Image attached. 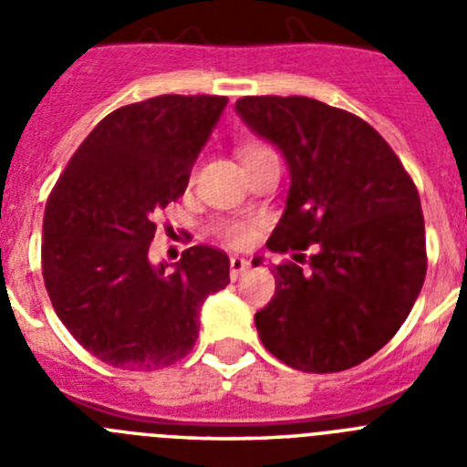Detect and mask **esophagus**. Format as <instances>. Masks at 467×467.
<instances>
[{"label":"esophagus","mask_w":467,"mask_h":467,"mask_svg":"<svg viewBox=\"0 0 467 467\" xmlns=\"http://www.w3.org/2000/svg\"><path fill=\"white\" fill-rule=\"evenodd\" d=\"M250 269V262H247V259H243V257H231L229 259V271H231V278L236 280L238 275L243 274V271H247Z\"/></svg>","instance_id":"esophagus-1"}]
</instances>
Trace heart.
<instances>
[{
  "label": "heart",
  "mask_w": 467,
  "mask_h": 467,
  "mask_svg": "<svg viewBox=\"0 0 467 467\" xmlns=\"http://www.w3.org/2000/svg\"><path fill=\"white\" fill-rule=\"evenodd\" d=\"M264 151H271V150L266 147V144L253 142V144H245V147H243L241 156H243V161H247V159H254V156L264 154ZM220 234H222V238L229 243V245H236V247L247 245V243H250V238H253V231H250V226L243 224V222H226V224H222Z\"/></svg>",
  "instance_id": "heart-1"
}]
</instances>
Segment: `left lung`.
I'll return each mask as SVG.
<instances>
[{"instance_id": "8db88e82", "label": "left lung", "mask_w": 467, "mask_h": 467, "mask_svg": "<svg viewBox=\"0 0 467 467\" xmlns=\"http://www.w3.org/2000/svg\"><path fill=\"white\" fill-rule=\"evenodd\" d=\"M290 166L287 208L266 247L295 253L254 313L271 356L301 372H344L393 339L426 280V226L414 180L390 144L350 111L304 95L236 102ZM317 254L309 269L301 249ZM302 263L299 265L298 262Z\"/></svg>"}]
</instances>
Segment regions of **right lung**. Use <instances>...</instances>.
<instances>
[{"mask_svg":"<svg viewBox=\"0 0 467 467\" xmlns=\"http://www.w3.org/2000/svg\"><path fill=\"white\" fill-rule=\"evenodd\" d=\"M226 107L224 95H159L107 114L74 151L44 210L41 274L74 339L130 372L192 353L205 296L229 285V257L184 250L150 262L156 213L182 196Z\"/></svg>","mask_w":467,"mask_h":467,"instance_id":"1","label":"right lung"}]
</instances>
